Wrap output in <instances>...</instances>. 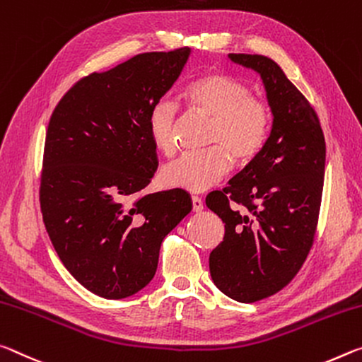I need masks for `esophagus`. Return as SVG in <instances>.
<instances>
[{"instance_id":"1","label":"esophagus","mask_w":362,"mask_h":362,"mask_svg":"<svg viewBox=\"0 0 362 362\" xmlns=\"http://www.w3.org/2000/svg\"><path fill=\"white\" fill-rule=\"evenodd\" d=\"M191 200H192V210H194V211H202V210H204L202 199L197 197V195H192Z\"/></svg>"}]
</instances>
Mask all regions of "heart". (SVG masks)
I'll return each instance as SVG.
<instances>
[{"mask_svg":"<svg viewBox=\"0 0 362 362\" xmlns=\"http://www.w3.org/2000/svg\"><path fill=\"white\" fill-rule=\"evenodd\" d=\"M182 99L189 109L210 117L211 151L185 153L162 171L165 186L202 192L216 186L235 162L247 163L258 156L271 129V109L263 99L252 96L248 86L223 72H206L186 86ZM149 134L160 152L176 151L177 109L160 99L147 118Z\"/></svg>","mask_w":362,"mask_h":362,"instance_id":"heart-1","label":"heart"}]
</instances>
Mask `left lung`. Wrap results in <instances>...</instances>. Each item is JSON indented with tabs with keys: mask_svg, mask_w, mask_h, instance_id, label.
I'll list each match as a JSON object with an SVG mask.
<instances>
[{
	"mask_svg": "<svg viewBox=\"0 0 362 362\" xmlns=\"http://www.w3.org/2000/svg\"><path fill=\"white\" fill-rule=\"evenodd\" d=\"M258 72L272 112L263 149L206 206L224 223L210 253L215 286L240 303L268 298L297 276L310 253L321 209L325 141L313 105L272 59L229 54Z\"/></svg>",
	"mask_w": 362,
	"mask_h": 362,
	"instance_id": "left-lung-1",
	"label": "left lung"
}]
</instances>
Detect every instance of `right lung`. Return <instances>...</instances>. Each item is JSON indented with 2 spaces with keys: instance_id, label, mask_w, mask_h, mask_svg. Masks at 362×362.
I'll return each instance as SVG.
<instances>
[{
  "instance_id": "obj_1",
  "label": "right lung",
  "mask_w": 362,
  "mask_h": 362,
  "mask_svg": "<svg viewBox=\"0 0 362 362\" xmlns=\"http://www.w3.org/2000/svg\"><path fill=\"white\" fill-rule=\"evenodd\" d=\"M191 54L144 52L83 76L47 125L40 205L67 271L94 295L120 300L152 281L160 245L189 211L182 189L139 195L157 170L147 127Z\"/></svg>"
}]
</instances>
